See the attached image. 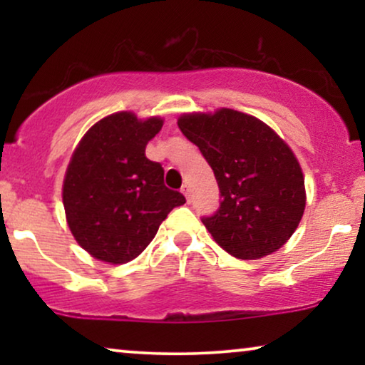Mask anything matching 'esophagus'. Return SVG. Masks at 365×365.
<instances>
[{
	"instance_id": "1",
	"label": "esophagus",
	"mask_w": 365,
	"mask_h": 365,
	"mask_svg": "<svg viewBox=\"0 0 365 365\" xmlns=\"http://www.w3.org/2000/svg\"><path fill=\"white\" fill-rule=\"evenodd\" d=\"M181 192L184 194V196H186V199H187V202L191 201V187L187 186V184H184L182 186V189H181Z\"/></svg>"
}]
</instances>
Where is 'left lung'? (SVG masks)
I'll use <instances>...</instances> for the list:
<instances>
[{
	"instance_id": "left-lung-1",
	"label": "left lung",
	"mask_w": 365,
	"mask_h": 365,
	"mask_svg": "<svg viewBox=\"0 0 365 365\" xmlns=\"http://www.w3.org/2000/svg\"><path fill=\"white\" fill-rule=\"evenodd\" d=\"M178 126L216 176L221 202L202 224L224 251L259 259L289 241L306 207L302 169L292 149L257 118L217 109L182 114Z\"/></svg>"
}]
</instances>
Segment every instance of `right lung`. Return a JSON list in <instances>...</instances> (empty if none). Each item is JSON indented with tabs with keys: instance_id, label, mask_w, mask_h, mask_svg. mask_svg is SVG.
I'll use <instances>...</instances> for the list:
<instances>
[{
	"instance_id": "right-lung-1",
	"label": "right lung",
	"mask_w": 365,
	"mask_h": 365,
	"mask_svg": "<svg viewBox=\"0 0 365 365\" xmlns=\"http://www.w3.org/2000/svg\"><path fill=\"white\" fill-rule=\"evenodd\" d=\"M161 128V118L116 113L94 124L74 149L63 184L64 212L79 246L99 261H133L168 214L186 202L166 187L161 164L144 154Z\"/></svg>"
}]
</instances>
